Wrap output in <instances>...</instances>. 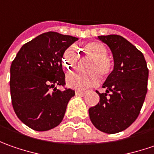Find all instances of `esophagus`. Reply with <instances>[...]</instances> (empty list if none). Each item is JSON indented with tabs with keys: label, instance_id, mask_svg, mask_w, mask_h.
I'll return each mask as SVG.
<instances>
[{
	"label": "esophagus",
	"instance_id": "1",
	"mask_svg": "<svg viewBox=\"0 0 154 154\" xmlns=\"http://www.w3.org/2000/svg\"><path fill=\"white\" fill-rule=\"evenodd\" d=\"M86 94V92L85 91H76V95H78V96H84Z\"/></svg>",
	"mask_w": 154,
	"mask_h": 154
}]
</instances>
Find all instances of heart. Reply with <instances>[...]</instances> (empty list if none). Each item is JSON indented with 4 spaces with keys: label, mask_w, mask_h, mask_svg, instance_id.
<instances>
[{
    "label": "heart",
    "mask_w": 154,
    "mask_h": 154,
    "mask_svg": "<svg viewBox=\"0 0 154 154\" xmlns=\"http://www.w3.org/2000/svg\"><path fill=\"white\" fill-rule=\"evenodd\" d=\"M83 51L92 56L94 60L89 65V69L93 70L88 72H72L66 76L68 86L77 88L85 89L93 87L100 82V74L103 77H108L112 71L113 64L112 60L107 57L106 48L99 42H90L83 46ZM78 53L74 47H70L64 53L63 66L66 70H72L78 60Z\"/></svg>",
    "instance_id": "1"
}]
</instances>
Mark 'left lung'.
I'll return each instance as SVG.
<instances>
[{
  "label": "left lung",
  "mask_w": 154,
  "mask_h": 154,
  "mask_svg": "<svg viewBox=\"0 0 154 154\" xmlns=\"http://www.w3.org/2000/svg\"><path fill=\"white\" fill-rule=\"evenodd\" d=\"M112 53L114 69L100 93L99 103L88 109L92 124L99 130L115 134L132 125L139 116L147 91L148 69L140 50L119 35H100Z\"/></svg>",
  "instance_id": "8db88e82"
}]
</instances>
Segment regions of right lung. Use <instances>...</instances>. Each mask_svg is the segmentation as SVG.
<instances>
[{"label":"right lung","instance_id":"1","mask_svg":"<svg viewBox=\"0 0 154 154\" xmlns=\"http://www.w3.org/2000/svg\"><path fill=\"white\" fill-rule=\"evenodd\" d=\"M77 37L46 32L25 43L10 68V92L14 112L24 125L46 131L60 125L75 91L64 87L61 60Z\"/></svg>","mask_w":154,"mask_h":154}]
</instances>
